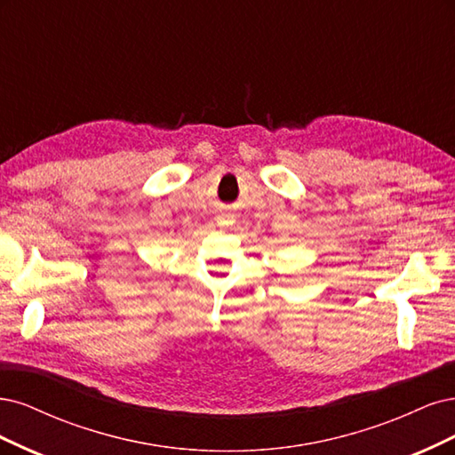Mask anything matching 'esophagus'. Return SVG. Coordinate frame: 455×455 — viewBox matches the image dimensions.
Segmentation results:
<instances>
[{"mask_svg": "<svg viewBox=\"0 0 455 455\" xmlns=\"http://www.w3.org/2000/svg\"><path fill=\"white\" fill-rule=\"evenodd\" d=\"M234 223V215L228 213V212H221L217 215V225L219 227H228Z\"/></svg>", "mask_w": 455, "mask_h": 455, "instance_id": "obj_1", "label": "esophagus"}]
</instances>
